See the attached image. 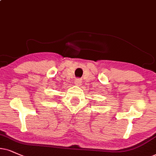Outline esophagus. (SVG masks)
<instances>
[{
    "label": "esophagus",
    "instance_id": "esophagus-1",
    "mask_svg": "<svg viewBox=\"0 0 156 156\" xmlns=\"http://www.w3.org/2000/svg\"><path fill=\"white\" fill-rule=\"evenodd\" d=\"M81 80L80 79H76L75 80V84L76 85V86H80V85H81Z\"/></svg>",
    "mask_w": 156,
    "mask_h": 156
}]
</instances>
